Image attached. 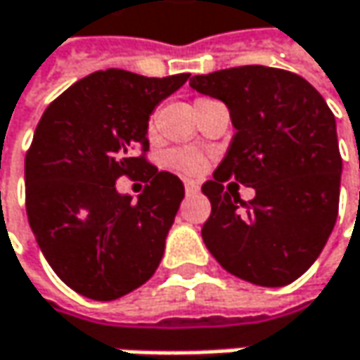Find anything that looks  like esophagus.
<instances>
[{
  "label": "esophagus",
  "instance_id": "1",
  "mask_svg": "<svg viewBox=\"0 0 360 360\" xmlns=\"http://www.w3.org/2000/svg\"><path fill=\"white\" fill-rule=\"evenodd\" d=\"M185 191L187 193H195V191H200V183L198 181H185Z\"/></svg>",
  "mask_w": 360,
  "mask_h": 360
}]
</instances>
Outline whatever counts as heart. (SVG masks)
Masks as SVG:
<instances>
[{
  "mask_svg": "<svg viewBox=\"0 0 360 360\" xmlns=\"http://www.w3.org/2000/svg\"><path fill=\"white\" fill-rule=\"evenodd\" d=\"M152 131V125H150ZM167 162L169 167L183 171V173H200L204 169V156L198 150L191 148H181V150H173L167 154Z\"/></svg>",
  "mask_w": 360,
  "mask_h": 360,
  "instance_id": "1",
  "label": "heart"
}]
</instances>
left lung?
I'll return each instance as SVG.
<instances>
[{"label":"left lung","instance_id":"left-lung-1","mask_svg":"<svg viewBox=\"0 0 360 360\" xmlns=\"http://www.w3.org/2000/svg\"><path fill=\"white\" fill-rule=\"evenodd\" d=\"M189 86L229 107L237 129L214 179L202 239L233 276L284 286L303 276L338 216L342 158L336 119L305 78L266 65L193 76ZM256 189L247 205L224 183ZM233 185V183H231Z\"/></svg>","mask_w":360,"mask_h":360}]
</instances>
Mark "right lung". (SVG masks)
Returning <instances> with one entry per match:
<instances>
[{
  "mask_svg": "<svg viewBox=\"0 0 360 360\" xmlns=\"http://www.w3.org/2000/svg\"><path fill=\"white\" fill-rule=\"evenodd\" d=\"M189 74L94 72L41 117L24 160L26 214L45 259L72 290L113 301L152 276L185 195L177 175L146 160L148 119ZM143 175L134 200L119 176Z\"/></svg>",
  "mask_w": 360,
  "mask_h": 360,
  "instance_id": "add662e5",
  "label": "right lung"
}]
</instances>
